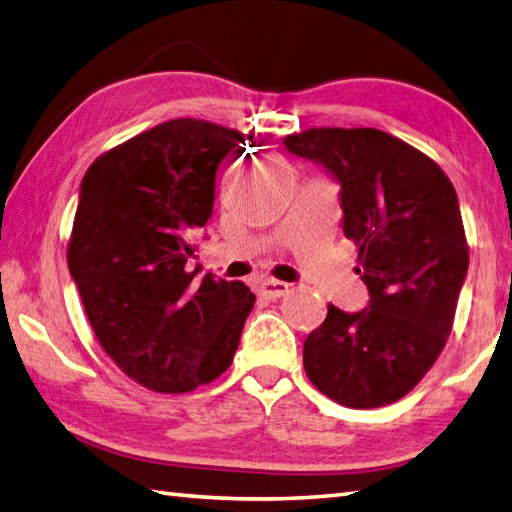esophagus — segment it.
<instances>
[{
  "label": "esophagus",
  "instance_id": "1",
  "mask_svg": "<svg viewBox=\"0 0 512 512\" xmlns=\"http://www.w3.org/2000/svg\"><path fill=\"white\" fill-rule=\"evenodd\" d=\"M287 291H289V285H287V282H282V280H263L258 285V293L267 300L282 298V295H285Z\"/></svg>",
  "mask_w": 512,
  "mask_h": 512
}]
</instances>
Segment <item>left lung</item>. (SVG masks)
<instances>
[{
    "label": "left lung",
    "instance_id": "obj_1",
    "mask_svg": "<svg viewBox=\"0 0 512 512\" xmlns=\"http://www.w3.org/2000/svg\"><path fill=\"white\" fill-rule=\"evenodd\" d=\"M287 151L339 184L344 234L359 247L366 309L328 315L304 342V370L339 405L399 401L445 348L467 278L456 188L425 153L379 129H309Z\"/></svg>",
    "mask_w": 512,
    "mask_h": 512
}]
</instances>
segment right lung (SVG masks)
<instances>
[{
	"instance_id": "add662e5",
	"label": "right lung",
	"mask_w": 512,
	"mask_h": 512,
	"mask_svg": "<svg viewBox=\"0 0 512 512\" xmlns=\"http://www.w3.org/2000/svg\"><path fill=\"white\" fill-rule=\"evenodd\" d=\"M243 142L177 118L100 155L83 177L67 265L100 346L149 390L221 377L254 309L245 282L197 280L186 267L190 238L212 217L217 168Z\"/></svg>"
}]
</instances>
